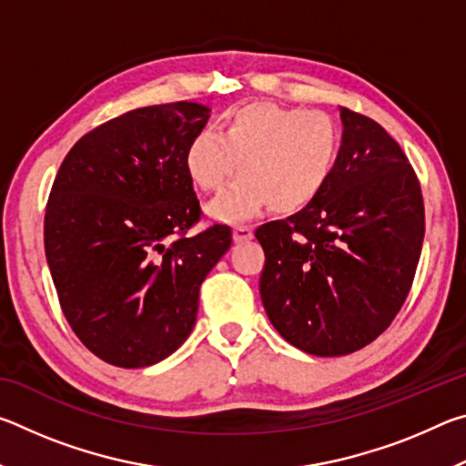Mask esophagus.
<instances>
[{
	"label": "esophagus",
	"mask_w": 466,
	"mask_h": 466,
	"mask_svg": "<svg viewBox=\"0 0 466 466\" xmlns=\"http://www.w3.org/2000/svg\"><path fill=\"white\" fill-rule=\"evenodd\" d=\"M234 242H247L252 238V228L250 226H234L232 230Z\"/></svg>",
	"instance_id": "1"
}]
</instances>
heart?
Masks as SVG:
<instances>
[{"instance_id":"heart-1","label":"heart","mask_w":466,"mask_h":466,"mask_svg":"<svg viewBox=\"0 0 466 466\" xmlns=\"http://www.w3.org/2000/svg\"><path fill=\"white\" fill-rule=\"evenodd\" d=\"M341 154V127L322 110H298L275 102L234 108L222 136L201 129L185 147L191 183L216 193L240 178L208 205V216L238 222L269 205L273 214H296L325 191Z\"/></svg>"}]
</instances>
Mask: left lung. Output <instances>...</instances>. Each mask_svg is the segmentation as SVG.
<instances>
[{
  "mask_svg": "<svg viewBox=\"0 0 466 466\" xmlns=\"http://www.w3.org/2000/svg\"><path fill=\"white\" fill-rule=\"evenodd\" d=\"M337 168L298 214L257 228L267 317L298 350L347 356L389 329L420 263L423 197L403 149L376 121L341 108Z\"/></svg>",
  "mask_w": 466,
  "mask_h": 466,
  "instance_id": "left-lung-1",
  "label": "left lung"
}]
</instances>
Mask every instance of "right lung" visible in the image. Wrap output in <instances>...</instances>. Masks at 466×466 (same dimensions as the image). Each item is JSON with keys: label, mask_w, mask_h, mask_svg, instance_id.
Here are the masks:
<instances>
[{"label": "right lung", "mask_w": 466, "mask_h": 466, "mask_svg": "<svg viewBox=\"0 0 466 466\" xmlns=\"http://www.w3.org/2000/svg\"><path fill=\"white\" fill-rule=\"evenodd\" d=\"M208 119L197 102L129 110L86 133L55 177L46 263L69 327L113 366H152L185 343L232 244L224 224L187 236L201 208L185 147Z\"/></svg>", "instance_id": "add662e5"}]
</instances>
